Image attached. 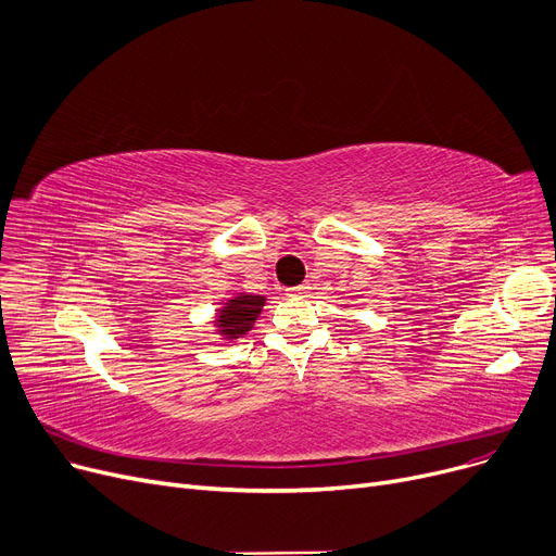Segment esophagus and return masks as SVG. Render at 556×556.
I'll list each match as a JSON object with an SVG mask.
<instances>
[{
  "label": "esophagus",
  "instance_id": "obj_1",
  "mask_svg": "<svg viewBox=\"0 0 556 556\" xmlns=\"http://www.w3.org/2000/svg\"><path fill=\"white\" fill-rule=\"evenodd\" d=\"M311 293V283H300V286H293V288H288V298H293V300H302V298H306Z\"/></svg>",
  "mask_w": 556,
  "mask_h": 556
}]
</instances>
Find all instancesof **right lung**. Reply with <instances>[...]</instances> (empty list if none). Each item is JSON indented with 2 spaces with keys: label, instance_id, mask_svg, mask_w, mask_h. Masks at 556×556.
<instances>
[{
  "label": "right lung",
  "instance_id": "1",
  "mask_svg": "<svg viewBox=\"0 0 556 556\" xmlns=\"http://www.w3.org/2000/svg\"><path fill=\"white\" fill-rule=\"evenodd\" d=\"M261 306H263L261 295H241V298L229 300L216 319L220 333H225L227 338L245 336L252 329L256 315L261 313Z\"/></svg>",
  "mask_w": 556,
  "mask_h": 556
}]
</instances>
